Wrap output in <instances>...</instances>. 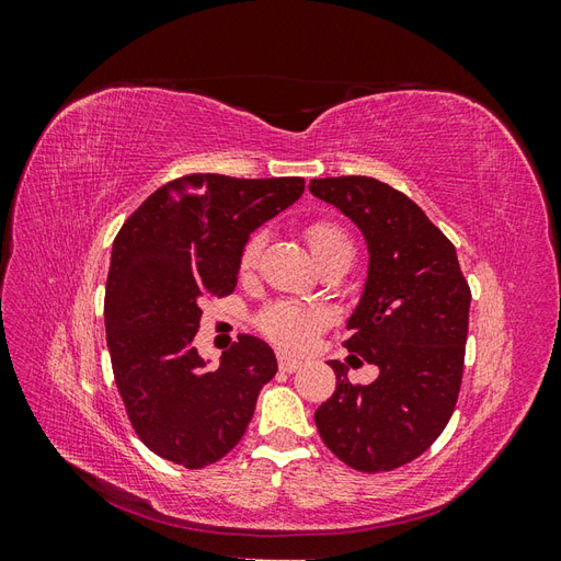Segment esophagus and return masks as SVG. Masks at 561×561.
Returning a JSON list of instances; mask_svg holds the SVG:
<instances>
[{
  "label": "esophagus",
  "mask_w": 561,
  "mask_h": 561,
  "mask_svg": "<svg viewBox=\"0 0 561 561\" xmlns=\"http://www.w3.org/2000/svg\"><path fill=\"white\" fill-rule=\"evenodd\" d=\"M278 367H280L283 371H297V369L301 367V363L295 360V358H290V355L278 353Z\"/></svg>",
  "instance_id": "34e87169"
}]
</instances>
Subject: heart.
I'll use <instances>...</instances> for the list:
<instances>
[{"mask_svg":"<svg viewBox=\"0 0 561 561\" xmlns=\"http://www.w3.org/2000/svg\"><path fill=\"white\" fill-rule=\"evenodd\" d=\"M307 239L316 254V260L334 248L351 245L346 231L336 222H332V219H313V222H309ZM264 243H266L264 231H252L243 241L239 252L241 276H248L250 271L257 266ZM322 325H325V313L320 309L299 307V304H290V301L268 304V307L262 309L257 316V330L268 339V342H274L276 346L293 353L307 351Z\"/></svg>","mask_w":561,"mask_h":561,"instance_id":"obj_1","label":"heart"}]
</instances>
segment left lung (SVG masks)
Instances as JSON below:
<instances>
[{
  "label": "left lung",
  "instance_id": "1",
  "mask_svg": "<svg viewBox=\"0 0 561 561\" xmlns=\"http://www.w3.org/2000/svg\"><path fill=\"white\" fill-rule=\"evenodd\" d=\"M363 231L369 271L344 346L379 367L351 383L332 360L336 388L316 412L328 449L360 472L414 461L449 423L463 379L470 287L456 248L412 198L375 178L311 180Z\"/></svg>",
  "mask_w": 561,
  "mask_h": 561
}]
</instances>
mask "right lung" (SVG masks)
<instances>
[{"label":"right lung","mask_w":561,"mask_h":561,"mask_svg":"<svg viewBox=\"0 0 561 561\" xmlns=\"http://www.w3.org/2000/svg\"><path fill=\"white\" fill-rule=\"evenodd\" d=\"M301 194V178L194 173L159 186L118 229L105 287L114 381L133 431L165 461L196 470L227 456L278 371L248 334L206 369L194 336L201 304L233 293L243 241Z\"/></svg>","instance_id":"right-lung-1"}]
</instances>
